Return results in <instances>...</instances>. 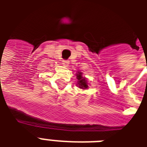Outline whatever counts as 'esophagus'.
<instances>
[{"label":"esophagus","instance_id":"esophagus-1","mask_svg":"<svg viewBox=\"0 0 147 147\" xmlns=\"http://www.w3.org/2000/svg\"><path fill=\"white\" fill-rule=\"evenodd\" d=\"M62 63H63V64L65 65V66H67V65L69 64V61H67V60H64V61H62Z\"/></svg>","mask_w":147,"mask_h":147}]
</instances>
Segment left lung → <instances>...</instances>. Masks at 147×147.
Segmentation results:
<instances>
[{
	"instance_id": "obj_1",
	"label": "left lung",
	"mask_w": 147,
	"mask_h": 147,
	"mask_svg": "<svg viewBox=\"0 0 147 147\" xmlns=\"http://www.w3.org/2000/svg\"><path fill=\"white\" fill-rule=\"evenodd\" d=\"M77 80H78V83H79V86H80V88H82V89H86L88 87L87 86V81L85 80V78H83L82 77V73L81 72H79V73L77 74Z\"/></svg>"
}]
</instances>
